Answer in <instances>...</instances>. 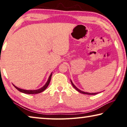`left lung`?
<instances>
[{
    "label": "left lung",
    "mask_w": 127,
    "mask_h": 127,
    "mask_svg": "<svg viewBox=\"0 0 127 127\" xmlns=\"http://www.w3.org/2000/svg\"><path fill=\"white\" fill-rule=\"evenodd\" d=\"M71 84L73 86V87H74L75 89H76L77 92H79V93H81V94H87V95H95V94H98L99 93H88V92H83V91H81L80 89H79L78 88H77L76 86H75L74 84H73V83L72 82V81L71 80Z\"/></svg>",
    "instance_id": "obj_1"
}]
</instances>
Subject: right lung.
<instances>
[{"label": "right lung", "instance_id": "right-lung-1", "mask_svg": "<svg viewBox=\"0 0 127 127\" xmlns=\"http://www.w3.org/2000/svg\"><path fill=\"white\" fill-rule=\"evenodd\" d=\"M52 72L51 73V75H50V76L48 77V79L47 81L46 82V83L45 84V85H44L43 87H42L41 88L39 89H37V90H24V89H22L21 88H19L17 87L16 86H15L14 84H13V86H14V87L17 89L20 92H22V93H23L24 94H38V93H41L42 92H43V91L46 89L48 87V86L49 85V84L50 83V81H51V76H52Z\"/></svg>", "mask_w": 127, "mask_h": 127}]
</instances>
